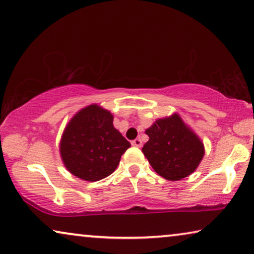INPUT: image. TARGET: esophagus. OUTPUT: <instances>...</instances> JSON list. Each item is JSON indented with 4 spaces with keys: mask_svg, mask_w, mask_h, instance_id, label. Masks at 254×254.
Here are the masks:
<instances>
[{
    "mask_svg": "<svg viewBox=\"0 0 254 254\" xmlns=\"http://www.w3.org/2000/svg\"><path fill=\"white\" fill-rule=\"evenodd\" d=\"M131 144H132V146H134V147H141L142 141L140 138H137V139H134V140H132Z\"/></svg>",
    "mask_w": 254,
    "mask_h": 254,
    "instance_id": "34e87169",
    "label": "esophagus"
}]
</instances>
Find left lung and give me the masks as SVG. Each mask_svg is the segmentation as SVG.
<instances>
[{
  "label": "left lung",
  "mask_w": 254,
  "mask_h": 254,
  "mask_svg": "<svg viewBox=\"0 0 254 254\" xmlns=\"http://www.w3.org/2000/svg\"><path fill=\"white\" fill-rule=\"evenodd\" d=\"M149 140L142 147L156 173L169 181H180L193 173L205 154L203 144L177 114L158 120L146 130Z\"/></svg>",
  "instance_id": "left-lung-1"
}]
</instances>
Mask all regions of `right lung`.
Wrapping results in <instances>:
<instances>
[{
  "mask_svg": "<svg viewBox=\"0 0 254 254\" xmlns=\"http://www.w3.org/2000/svg\"><path fill=\"white\" fill-rule=\"evenodd\" d=\"M113 115L96 105L81 109L64 130L60 152L64 166L84 181L113 174L131 144L113 126Z\"/></svg>",
  "mask_w": 254,
  "mask_h": 254,
  "instance_id": "1",
  "label": "right lung"
}]
</instances>
